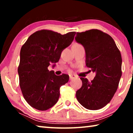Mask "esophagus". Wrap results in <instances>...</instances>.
<instances>
[{"label":"esophagus","mask_w":133,"mask_h":133,"mask_svg":"<svg viewBox=\"0 0 133 133\" xmlns=\"http://www.w3.org/2000/svg\"><path fill=\"white\" fill-rule=\"evenodd\" d=\"M75 77H76V76L75 75H69V78L70 80L74 79Z\"/></svg>","instance_id":"1"}]
</instances>
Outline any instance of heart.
<instances>
[{
    "mask_svg": "<svg viewBox=\"0 0 133 133\" xmlns=\"http://www.w3.org/2000/svg\"><path fill=\"white\" fill-rule=\"evenodd\" d=\"M73 45H80V44H78V43H75V44H74Z\"/></svg>",
    "mask_w": 133,
    "mask_h": 133,
    "instance_id": "1",
    "label": "heart"
}]
</instances>
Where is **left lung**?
Here are the masks:
<instances>
[{"instance_id":"8db88e82","label":"left lung","mask_w":133,"mask_h":133,"mask_svg":"<svg viewBox=\"0 0 133 133\" xmlns=\"http://www.w3.org/2000/svg\"><path fill=\"white\" fill-rule=\"evenodd\" d=\"M75 39L85 49L86 66L96 74L91 82L80 78L82 86L76 91V98L85 109H100L111 101L117 90L122 75L120 51L113 39L98 29L77 32Z\"/></svg>"}]
</instances>
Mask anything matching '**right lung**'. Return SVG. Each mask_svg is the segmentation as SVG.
<instances>
[{
    "label": "right lung",
    "mask_w": 133,
    "mask_h": 133,
    "mask_svg": "<svg viewBox=\"0 0 133 133\" xmlns=\"http://www.w3.org/2000/svg\"><path fill=\"white\" fill-rule=\"evenodd\" d=\"M75 31L65 35L50 30L36 31L22 46L18 67L19 85L27 103L44 111L53 107L60 96V88L69 75L56 76L49 71L50 63H57L62 51L73 41Z\"/></svg>",
    "instance_id": "right-lung-1"
}]
</instances>
